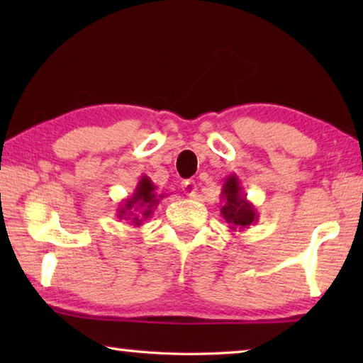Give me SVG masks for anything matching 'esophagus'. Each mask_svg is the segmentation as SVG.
<instances>
[{
    "instance_id": "esophagus-1",
    "label": "esophagus",
    "mask_w": 363,
    "mask_h": 363,
    "mask_svg": "<svg viewBox=\"0 0 363 363\" xmlns=\"http://www.w3.org/2000/svg\"><path fill=\"white\" fill-rule=\"evenodd\" d=\"M182 190L187 196H195L196 194V184L194 181H184L182 182Z\"/></svg>"
}]
</instances>
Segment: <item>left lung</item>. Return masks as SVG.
<instances>
[{
    "label": "left lung",
    "instance_id": "1",
    "mask_svg": "<svg viewBox=\"0 0 363 363\" xmlns=\"http://www.w3.org/2000/svg\"><path fill=\"white\" fill-rule=\"evenodd\" d=\"M220 199H223L224 205L220 208V214L229 224V229L232 232H242L243 229H248L251 224L257 223V211L255 205L247 199V194L240 184L237 174H230L225 177L223 184V190H220Z\"/></svg>",
    "mask_w": 363,
    "mask_h": 363
}]
</instances>
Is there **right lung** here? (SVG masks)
Wrapping results in <instances>:
<instances>
[{
	"label": "right lung",
	"instance_id": "1",
	"mask_svg": "<svg viewBox=\"0 0 363 363\" xmlns=\"http://www.w3.org/2000/svg\"><path fill=\"white\" fill-rule=\"evenodd\" d=\"M162 199H164V194H158L155 184L149 176L144 174L140 176L134 192L120 203L116 216L118 219L130 220L134 227H139L152 216Z\"/></svg>",
	"mask_w": 363,
	"mask_h": 363
}]
</instances>
